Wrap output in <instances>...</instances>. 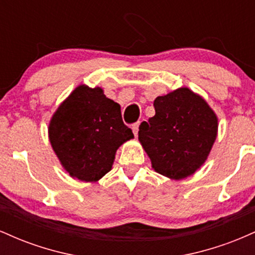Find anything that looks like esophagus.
<instances>
[{
  "instance_id": "1",
  "label": "esophagus",
  "mask_w": 255,
  "mask_h": 255,
  "mask_svg": "<svg viewBox=\"0 0 255 255\" xmlns=\"http://www.w3.org/2000/svg\"><path fill=\"white\" fill-rule=\"evenodd\" d=\"M139 122H136L135 125H133L131 126V130H133V133H134V135L135 136H137V131H139Z\"/></svg>"
}]
</instances>
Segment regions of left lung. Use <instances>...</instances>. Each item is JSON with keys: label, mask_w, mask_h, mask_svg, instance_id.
Returning <instances> with one entry per match:
<instances>
[{"label": "left lung", "mask_w": 255, "mask_h": 255, "mask_svg": "<svg viewBox=\"0 0 255 255\" xmlns=\"http://www.w3.org/2000/svg\"><path fill=\"white\" fill-rule=\"evenodd\" d=\"M156 115L139 127V141L152 168L171 180L194 174L206 162L218 131V118L188 87L159 96Z\"/></svg>", "instance_id": "obj_1"}]
</instances>
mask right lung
<instances>
[{
    "mask_svg": "<svg viewBox=\"0 0 255 255\" xmlns=\"http://www.w3.org/2000/svg\"><path fill=\"white\" fill-rule=\"evenodd\" d=\"M49 140L61 165L73 178L97 182L113 168L118 148L133 139L121 107L101 87L79 85L49 124Z\"/></svg>",
    "mask_w": 255,
    "mask_h": 255,
    "instance_id": "right-lung-1",
    "label": "right lung"
}]
</instances>
